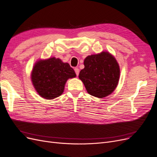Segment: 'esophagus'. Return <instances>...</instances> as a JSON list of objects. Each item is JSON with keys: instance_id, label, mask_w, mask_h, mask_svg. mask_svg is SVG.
Returning <instances> with one entry per match:
<instances>
[{"instance_id": "1", "label": "esophagus", "mask_w": 157, "mask_h": 157, "mask_svg": "<svg viewBox=\"0 0 157 157\" xmlns=\"http://www.w3.org/2000/svg\"><path fill=\"white\" fill-rule=\"evenodd\" d=\"M74 70H75V73H76V75H77V76H78V74H79V69L78 67H75L74 69Z\"/></svg>"}]
</instances>
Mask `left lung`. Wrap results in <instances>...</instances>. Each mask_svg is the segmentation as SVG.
I'll list each match as a JSON object with an SVG mask.
<instances>
[{
  "label": "left lung",
  "mask_w": 157,
  "mask_h": 157,
  "mask_svg": "<svg viewBox=\"0 0 157 157\" xmlns=\"http://www.w3.org/2000/svg\"><path fill=\"white\" fill-rule=\"evenodd\" d=\"M84 68L79 73L86 89L91 95L104 98L110 95L117 87L120 68L114 57L108 52H102L87 57Z\"/></svg>",
  "instance_id": "1"
}]
</instances>
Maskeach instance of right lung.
Returning a JSON list of instances; mask_svg holds the SVG:
<instances>
[{"mask_svg": "<svg viewBox=\"0 0 157 157\" xmlns=\"http://www.w3.org/2000/svg\"><path fill=\"white\" fill-rule=\"evenodd\" d=\"M75 77L70 64L55 57L38 61L31 73V80L37 93L50 100L61 95L67 80Z\"/></svg>", "mask_w": 157, "mask_h": 157, "instance_id": "obj_1", "label": "right lung"}]
</instances>
